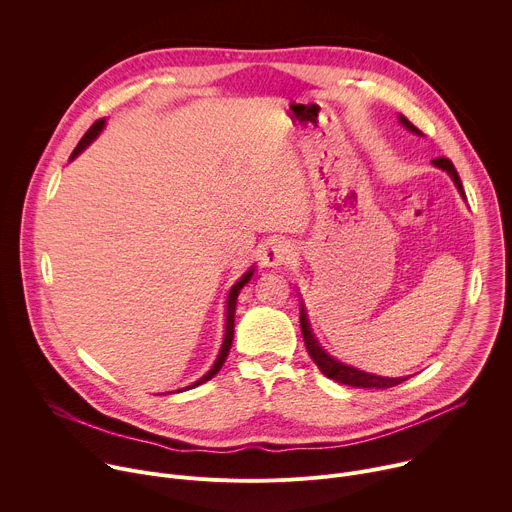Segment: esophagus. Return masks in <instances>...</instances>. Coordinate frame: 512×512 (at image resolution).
Instances as JSON below:
<instances>
[{
	"label": "esophagus",
	"mask_w": 512,
	"mask_h": 512,
	"mask_svg": "<svg viewBox=\"0 0 512 512\" xmlns=\"http://www.w3.org/2000/svg\"><path fill=\"white\" fill-rule=\"evenodd\" d=\"M291 255H294V249H291V245L285 239H273L263 253V265L267 267L285 265L291 259Z\"/></svg>",
	"instance_id": "34e87169"
}]
</instances>
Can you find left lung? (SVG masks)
Listing matches in <instances>:
<instances>
[{
  "label": "left lung",
  "mask_w": 512,
  "mask_h": 512,
  "mask_svg": "<svg viewBox=\"0 0 512 512\" xmlns=\"http://www.w3.org/2000/svg\"><path fill=\"white\" fill-rule=\"evenodd\" d=\"M401 123H403L407 129H411L413 133H421V131H419L411 121H407V117H403V115H401ZM433 164H435L437 168H444V170L454 178L458 190L464 194L462 180H460L458 170L454 168L452 160H448V158H435ZM300 326H302V336H304L308 354L312 356V360L316 362V367H318L328 379L338 381V383H342V385L360 387V389H389V387H395V385H399V383L405 381V377H401V379H387V377H377V375L362 373V371H358V369H354V367H348V364H342V362L334 360L332 356H328V354L318 346V342H316V338H314V334H312V330H310V324H308V318H306L304 310H302V314H300Z\"/></svg>",
  "instance_id": "1"
}]
</instances>
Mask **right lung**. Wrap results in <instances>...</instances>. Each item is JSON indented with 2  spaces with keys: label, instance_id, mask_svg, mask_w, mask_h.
<instances>
[{
  "label": "right lung",
  "instance_id": "right-lung-1",
  "mask_svg": "<svg viewBox=\"0 0 512 512\" xmlns=\"http://www.w3.org/2000/svg\"><path fill=\"white\" fill-rule=\"evenodd\" d=\"M103 125H105V121L103 119H99V121H95L91 127H89V131L81 137V141H79V145L75 148V152H72V156L70 158H75V156H79L87 145L97 137V133L103 129ZM251 275H253V269H249L235 285H233V289L229 291V300H227V330H225V340H223V346H221V352H218V358H216V362L212 364V369L200 379V381H196L194 385H190V387H196V385H200V383H206V381H210L218 371L223 369V364H225V360H227V356H229V350H231V344H233V334H235V308H237V298H239V294H241V289H243V285L251 279Z\"/></svg>",
  "mask_w": 512,
  "mask_h": 512
}]
</instances>
